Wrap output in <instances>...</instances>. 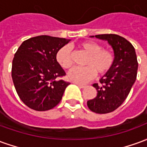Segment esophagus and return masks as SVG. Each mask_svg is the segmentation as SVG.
<instances>
[{
  "label": "esophagus",
  "instance_id": "obj_1",
  "mask_svg": "<svg viewBox=\"0 0 147 147\" xmlns=\"http://www.w3.org/2000/svg\"><path fill=\"white\" fill-rule=\"evenodd\" d=\"M77 86H79V87H80V88H84L85 87V85H83V84H80V83H76Z\"/></svg>",
  "mask_w": 147,
  "mask_h": 147
}]
</instances>
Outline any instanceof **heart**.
Here are the masks:
<instances>
[{"mask_svg": "<svg viewBox=\"0 0 147 147\" xmlns=\"http://www.w3.org/2000/svg\"><path fill=\"white\" fill-rule=\"evenodd\" d=\"M78 48L88 54L85 60V67H75L68 73L69 80L77 83H84L92 80L96 73L100 76L108 74L115 63V54L109 49L94 41H84L78 45ZM56 61L64 69H69L73 65L70 49L63 46L56 53Z\"/></svg>", "mask_w": 147, "mask_h": 147, "instance_id": "b5f03b06", "label": "heart"}]
</instances>
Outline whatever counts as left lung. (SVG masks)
Wrapping results in <instances>:
<instances>
[{
    "mask_svg": "<svg viewBox=\"0 0 147 147\" xmlns=\"http://www.w3.org/2000/svg\"><path fill=\"white\" fill-rule=\"evenodd\" d=\"M95 37L108 41L115 54L112 70L100 80V84H93L98 91L97 97L87 101V106L92 112L105 114L119 108L129 94L137 77L138 61L134 46L123 37L114 34Z\"/></svg>",
    "mask_w": 147,
    "mask_h": 147,
    "instance_id": "1",
    "label": "left lung"
}]
</instances>
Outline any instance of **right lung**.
<instances>
[{"label": "right lung", "instance_id": "1", "mask_svg": "<svg viewBox=\"0 0 147 147\" xmlns=\"http://www.w3.org/2000/svg\"><path fill=\"white\" fill-rule=\"evenodd\" d=\"M69 41L40 35L25 40L16 52L11 77L17 94L29 108L46 111L61 102L69 83L57 80L66 74L56 61V53Z\"/></svg>", "mask_w": 147, "mask_h": 147}]
</instances>
